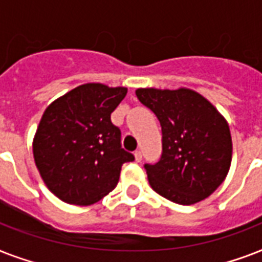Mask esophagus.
Returning a JSON list of instances; mask_svg holds the SVG:
<instances>
[{
    "label": "esophagus",
    "mask_w": 262,
    "mask_h": 262,
    "mask_svg": "<svg viewBox=\"0 0 262 262\" xmlns=\"http://www.w3.org/2000/svg\"><path fill=\"white\" fill-rule=\"evenodd\" d=\"M135 159L136 162H141V160H143V154H141V151L135 152Z\"/></svg>",
    "instance_id": "1"
}]
</instances>
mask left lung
I'll return each instance as SVG.
<instances>
[{
    "label": "left lung",
    "instance_id": "obj_1",
    "mask_svg": "<svg viewBox=\"0 0 262 262\" xmlns=\"http://www.w3.org/2000/svg\"><path fill=\"white\" fill-rule=\"evenodd\" d=\"M136 95L162 126L160 160L144 166L152 189L181 205L209 197L231 166L232 140L226 118L189 88H139Z\"/></svg>",
    "mask_w": 262,
    "mask_h": 262
}]
</instances>
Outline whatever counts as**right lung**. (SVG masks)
I'll use <instances>...</instances> for the list:
<instances>
[{
    "mask_svg": "<svg viewBox=\"0 0 262 262\" xmlns=\"http://www.w3.org/2000/svg\"><path fill=\"white\" fill-rule=\"evenodd\" d=\"M127 88L88 83L55 99L42 115L32 151L43 182L63 203H98L119 181L123 163L135 160L121 147L110 115Z\"/></svg>",
    "mask_w": 262,
    "mask_h": 262,
    "instance_id": "add662e5",
    "label": "right lung"
}]
</instances>
